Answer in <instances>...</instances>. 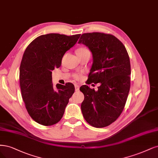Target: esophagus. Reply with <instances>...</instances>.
<instances>
[{"instance_id":"34e87169","label":"esophagus","mask_w":158,"mask_h":158,"mask_svg":"<svg viewBox=\"0 0 158 158\" xmlns=\"http://www.w3.org/2000/svg\"><path fill=\"white\" fill-rule=\"evenodd\" d=\"M74 88H75V90H76V91H78V90H79V88H80V87H79L78 85L75 84V85H74Z\"/></svg>"}]
</instances>
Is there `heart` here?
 I'll list each match as a JSON object with an SVG mask.
<instances>
[{
    "label": "heart",
    "instance_id": "obj_1",
    "mask_svg": "<svg viewBox=\"0 0 158 158\" xmlns=\"http://www.w3.org/2000/svg\"><path fill=\"white\" fill-rule=\"evenodd\" d=\"M89 52V50L88 49H86L85 48H80L79 49H78L77 53H82V52ZM74 78L76 79H79L80 78V76L79 75H76Z\"/></svg>",
    "mask_w": 158,
    "mask_h": 158
}]
</instances>
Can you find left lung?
<instances>
[{
	"label": "left lung",
	"mask_w": 158,
	"mask_h": 158,
	"mask_svg": "<svg viewBox=\"0 0 158 158\" xmlns=\"http://www.w3.org/2000/svg\"><path fill=\"white\" fill-rule=\"evenodd\" d=\"M78 44L88 47L93 57L88 84L100 83L95 91L88 85L81 110L86 122L95 127L109 126L122 112L130 89L131 65L127 52L116 37L102 32L81 35Z\"/></svg>",
	"instance_id": "1"
}]
</instances>
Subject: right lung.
<instances>
[{
	"mask_svg": "<svg viewBox=\"0 0 158 158\" xmlns=\"http://www.w3.org/2000/svg\"><path fill=\"white\" fill-rule=\"evenodd\" d=\"M80 36L57 33L41 35L25 50L19 68L21 96L29 116L43 126H52L60 121L74 94L72 83L53 86L52 71L61 66L64 54Z\"/></svg>",
	"mask_w": 158,
	"mask_h": 158,
	"instance_id": "1",
	"label": "right lung"
}]
</instances>
